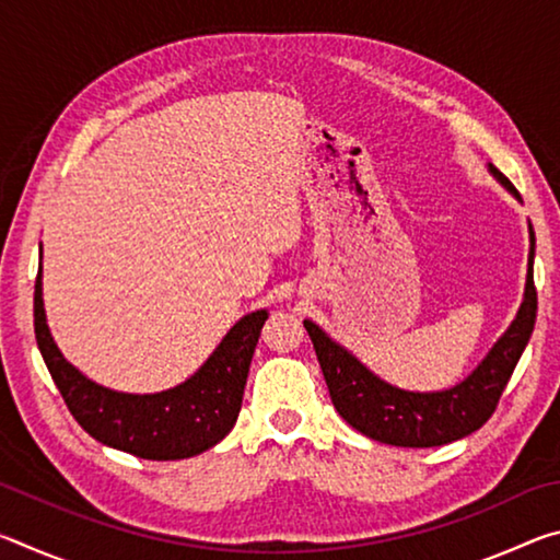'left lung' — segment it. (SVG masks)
Returning <instances> with one entry per match:
<instances>
[{
    "label": "left lung",
    "instance_id": "8db88e82",
    "mask_svg": "<svg viewBox=\"0 0 560 560\" xmlns=\"http://www.w3.org/2000/svg\"><path fill=\"white\" fill-rule=\"evenodd\" d=\"M509 195L521 202V195L494 165H487ZM528 269L524 301L511 326L497 338L481 363L462 383L434 393H415L390 385L360 363L348 348L336 343L314 320H303L311 343L316 348L320 371H324L330 400L338 415L365 438L395 447H440L467 438L485 424L509 383L521 353L528 346L536 324V287L534 257L536 234L528 222Z\"/></svg>",
    "mask_w": 560,
    "mask_h": 560
}]
</instances>
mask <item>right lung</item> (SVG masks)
Segmentation results:
<instances>
[{
    "label": "right lung",
    "mask_w": 560,
    "mask_h": 560,
    "mask_svg": "<svg viewBox=\"0 0 560 560\" xmlns=\"http://www.w3.org/2000/svg\"><path fill=\"white\" fill-rule=\"evenodd\" d=\"M267 308L242 316L185 383L160 393H120L98 385L63 358L46 324L42 267L34 291L36 346L75 422L93 440L140 459H187L232 432Z\"/></svg>",
    "instance_id": "obj_1"
}]
</instances>
